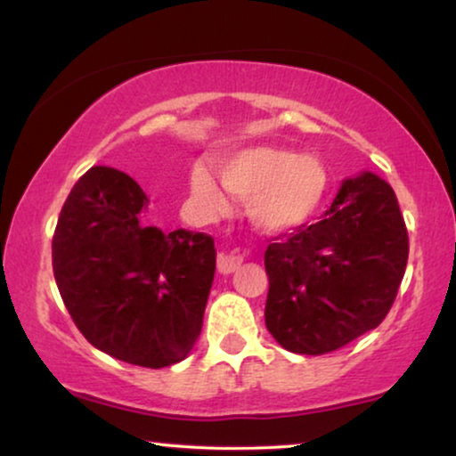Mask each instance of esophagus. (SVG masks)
<instances>
[{"mask_svg": "<svg viewBox=\"0 0 456 456\" xmlns=\"http://www.w3.org/2000/svg\"><path fill=\"white\" fill-rule=\"evenodd\" d=\"M242 264V257L240 255L236 253H226L222 251L220 255H217V270H220L222 273H232L240 267Z\"/></svg>", "mask_w": 456, "mask_h": 456, "instance_id": "34e87169", "label": "esophagus"}]
</instances>
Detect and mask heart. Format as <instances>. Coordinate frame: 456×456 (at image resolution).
Instances as JSON below:
<instances>
[{
  "label": "heart",
  "mask_w": 456,
  "mask_h": 456,
  "mask_svg": "<svg viewBox=\"0 0 456 456\" xmlns=\"http://www.w3.org/2000/svg\"><path fill=\"white\" fill-rule=\"evenodd\" d=\"M224 189L247 201L251 222L265 234H289L320 214L330 192V172L317 155L276 145L240 149L217 164ZM191 192L209 214L226 208V197L208 167L191 172Z\"/></svg>",
  "instance_id": "1"
}]
</instances>
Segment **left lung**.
I'll list each match as a JSON object with an SVG mask.
<instances>
[{
	"label": "left lung",
	"instance_id": "8db88e82",
	"mask_svg": "<svg viewBox=\"0 0 456 456\" xmlns=\"http://www.w3.org/2000/svg\"><path fill=\"white\" fill-rule=\"evenodd\" d=\"M407 259L392 186L371 172L348 178L320 222L267 245L265 326L286 351L332 353L384 322Z\"/></svg>",
	"mask_w": 456,
	"mask_h": 456
}]
</instances>
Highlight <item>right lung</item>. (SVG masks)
<instances>
[{"mask_svg":"<svg viewBox=\"0 0 456 456\" xmlns=\"http://www.w3.org/2000/svg\"><path fill=\"white\" fill-rule=\"evenodd\" d=\"M147 195L128 174L93 166L53 232V276L80 334L126 363L167 367L191 353L216 273L214 239L145 226Z\"/></svg>","mask_w":456,"mask_h":456,"instance_id":"1","label":"right lung"}]
</instances>
